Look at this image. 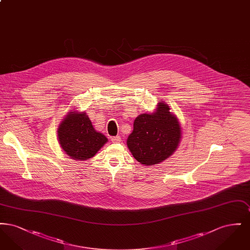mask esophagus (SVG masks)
<instances>
[{"label":"esophagus","mask_w":250,"mask_h":250,"mask_svg":"<svg viewBox=\"0 0 250 250\" xmlns=\"http://www.w3.org/2000/svg\"><path fill=\"white\" fill-rule=\"evenodd\" d=\"M111 142L113 143H121V137L120 136H116V137H112L111 138Z\"/></svg>","instance_id":"1"}]
</instances>
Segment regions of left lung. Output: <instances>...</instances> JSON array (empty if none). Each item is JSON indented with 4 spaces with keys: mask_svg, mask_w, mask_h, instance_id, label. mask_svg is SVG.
<instances>
[{
    "mask_svg": "<svg viewBox=\"0 0 250 250\" xmlns=\"http://www.w3.org/2000/svg\"><path fill=\"white\" fill-rule=\"evenodd\" d=\"M126 141L128 149L141 164L153 166L166 160L178 147L182 129L168 106L159 102L154 113L140 114Z\"/></svg>",
    "mask_w": 250,
    "mask_h": 250,
    "instance_id": "8db88e82",
    "label": "left lung"
}]
</instances>
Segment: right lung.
I'll use <instances>...</instances> for the list:
<instances>
[{
  "instance_id": "1",
  "label": "right lung",
  "mask_w": 250,
  "mask_h": 250,
  "mask_svg": "<svg viewBox=\"0 0 250 250\" xmlns=\"http://www.w3.org/2000/svg\"><path fill=\"white\" fill-rule=\"evenodd\" d=\"M62 149L75 160L89 159L107 143V139L94 128L85 112L69 111L58 127Z\"/></svg>"
}]
</instances>
